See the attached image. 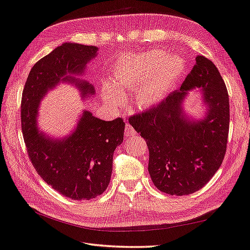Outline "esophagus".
<instances>
[{"instance_id":"obj_1","label":"esophagus","mask_w":250,"mask_h":250,"mask_svg":"<svg viewBox=\"0 0 250 250\" xmlns=\"http://www.w3.org/2000/svg\"><path fill=\"white\" fill-rule=\"evenodd\" d=\"M136 136V130L130 124H126L125 126V137L126 138H132Z\"/></svg>"}]
</instances>
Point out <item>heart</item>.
Segmentation results:
<instances>
[{
	"label": "heart",
	"instance_id": "heart-1",
	"mask_svg": "<svg viewBox=\"0 0 250 250\" xmlns=\"http://www.w3.org/2000/svg\"><path fill=\"white\" fill-rule=\"evenodd\" d=\"M185 71L186 61L178 53L165 56V51L153 49L126 56L114 66L111 85H104L102 97L107 104L118 105L123 101V92L138 88L137 107H152L167 97Z\"/></svg>",
	"mask_w": 250,
	"mask_h": 250
}]
</instances>
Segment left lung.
<instances>
[{"mask_svg":"<svg viewBox=\"0 0 250 250\" xmlns=\"http://www.w3.org/2000/svg\"><path fill=\"white\" fill-rule=\"evenodd\" d=\"M193 89L206 106L200 119L188 115L185 100ZM129 124L147 142L148 171L159 190L190 194L206 185L223 162L229 130V98L215 65L203 56L179 90L157 107L130 117Z\"/></svg>","mask_w":250,"mask_h":250,"instance_id":"8db88e82","label":"left lung"}]
</instances>
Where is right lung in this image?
Wrapping results in <instances>:
<instances>
[{
	"instance_id": "add662e5",
	"label": "right lung",
	"mask_w": 250,
	"mask_h": 250,
	"mask_svg": "<svg viewBox=\"0 0 250 250\" xmlns=\"http://www.w3.org/2000/svg\"><path fill=\"white\" fill-rule=\"evenodd\" d=\"M97 55L98 47L62 44L32 67L22 94V130L31 163L47 184L72 200H90L105 191L114 150L124 139V121H103L83 110L75 128L56 138L38 127V113L47 92L61 83L75 86L82 99L92 97L94 87L79 77Z\"/></svg>"
}]
</instances>
